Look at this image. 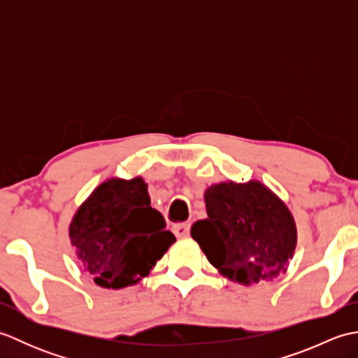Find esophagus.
Segmentation results:
<instances>
[{
  "label": "esophagus",
  "instance_id": "1",
  "mask_svg": "<svg viewBox=\"0 0 358 358\" xmlns=\"http://www.w3.org/2000/svg\"><path fill=\"white\" fill-rule=\"evenodd\" d=\"M172 231L177 238H186L189 237V231H191V224L189 223H177L172 226Z\"/></svg>",
  "mask_w": 358,
  "mask_h": 358
}]
</instances>
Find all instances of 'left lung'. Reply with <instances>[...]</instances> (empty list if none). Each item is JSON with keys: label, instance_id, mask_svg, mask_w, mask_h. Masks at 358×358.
I'll return each mask as SVG.
<instances>
[{"label": "left lung", "instance_id": "obj_1", "mask_svg": "<svg viewBox=\"0 0 358 358\" xmlns=\"http://www.w3.org/2000/svg\"><path fill=\"white\" fill-rule=\"evenodd\" d=\"M204 201L208 218L194 223L191 235L223 275L248 286L285 269L296 229L286 204L268 187L226 181L210 186Z\"/></svg>", "mask_w": 358, "mask_h": 358}]
</instances>
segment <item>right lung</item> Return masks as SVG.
<instances>
[{
    "label": "right lung",
    "mask_w": 358,
    "mask_h": 358,
    "mask_svg": "<svg viewBox=\"0 0 358 358\" xmlns=\"http://www.w3.org/2000/svg\"><path fill=\"white\" fill-rule=\"evenodd\" d=\"M164 227L143 178H110L77 210L69 237L95 283L120 289L138 283L169 249L175 237Z\"/></svg>",
    "instance_id": "obj_1"
}]
</instances>
